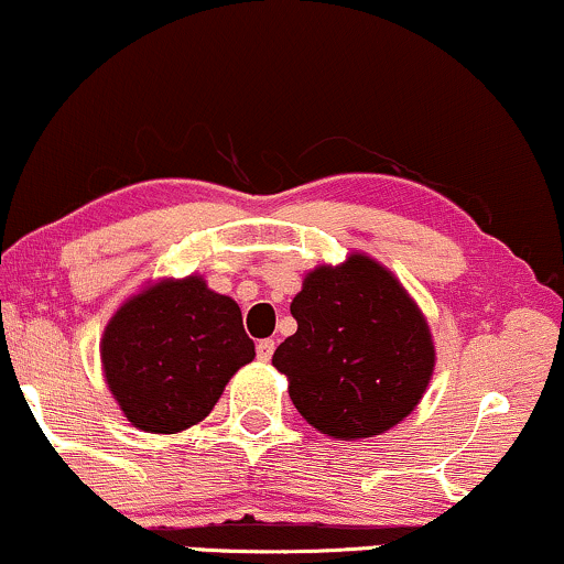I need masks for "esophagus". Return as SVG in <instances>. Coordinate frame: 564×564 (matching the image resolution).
I'll list each match as a JSON object with an SVG mask.
<instances>
[{"instance_id": "esophagus-1", "label": "esophagus", "mask_w": 564, "mask_h": 564, "mask_svg": "<svg viewBox=\"0 0 564 564\" xmlns=\"http://www.w3.org/2000/svg\"><path fill=\"white\" fill-rule=\"evenodd\" d=\"M273 351H275L273 338H262V341H257V357H260L262 362H270V359H273Z\"/></svg>"}]
</instances>
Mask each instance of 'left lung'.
<instances>
[{
    "instance_id": "1",
    "label": "left lung",
    "mask_w": 564,
    "mask_h": 564,
    "mask_svg": "<svg viewBox=\"0 0 564 564\" xmlns=\"http://www.w3.org/2000/svg\"><path fill=\"white\" fill-rule=\"evenodd\" d=\"M296 334L275 349L289 397L312 429L338 441L386 433L429 389L436 349L423 312L368 254L321 264L291 302Z\"/></svg>"
}]
</instances>
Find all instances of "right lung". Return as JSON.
Listing matches in <instances>:
<instances>
[{
	"label": "right lung",
	"instance_id": "obj_1",
	"mask_svg": "<svg viewBox=\"0 0 564 564\" xmlns=\"http://www.w3.org/2000/svg\"><path fill=\"white\" fill-rule=\"evenodd\" d=\"M105 381L128 423L178 433L205 420L234 372L254 359L241 310L188 275L123 302L99 344Z\"/></svg>",
	"mask_w": 564,
	"mask_h": 564
}]
</instances>
